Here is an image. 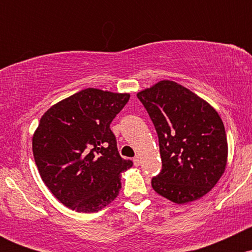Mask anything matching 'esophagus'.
Here are the masks:
<instances>
[{"mask_svg":"<svg viewBox=\"0 0 252 252\" xmlns=\"http://www.w3.org/2000/svg\"><path fill=\"white\" fill-rule=\"evenodd\" d=\"M140 163H141V158H140V156H135V158H134V164H135V166H140Z\"/></svg>","mask_w":252,"mask_h":252,"instance_id":"esophagus-1","label":"esophagus"}]
</instances>
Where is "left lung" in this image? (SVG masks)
I'll use <instances>...</instances> for the list:
<instances>
[{"mask_svg":"<svg viewBox=\"0 0 252 252\" xmlns=\"http://www.w3.org/2000/svg\"><path fill=\"white\" fill-rule=\"evenodd\" d=\"M158 136L162 169L156 193L176 204L209 193L224 173L227 140L218 112L189 89L162 80L138 92Z\"/></svg>","mask_w":252,"mask_h":252,"instance_id":"8db88e82","label":"left lung"}]
</instances>
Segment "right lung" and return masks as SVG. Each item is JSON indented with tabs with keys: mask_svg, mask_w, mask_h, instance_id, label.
<instances>
[{
	"mask_svg": "<svg viewBox=\"0 0 252 252\" xmlns=\"http://www.w3.org/2000/svg\"><path fill=\"white\" fill-rule=\"evenodd\" d=\"M129 94L85 89L54 104L33 135L40 176L62 204L98 212L120 193L121 173L132 161L121 158L110 124Z\"/></svg>",
	"mask_w": 252,
	"mask_h": 252,
	"instance_id": "add662e5",
	"label": "right lung"
}]
</instances>
